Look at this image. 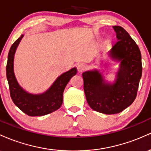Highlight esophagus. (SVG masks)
<instances>
[{
	"instance_id": "34e87169",
	"label": "esophagus",
	"mask_w": 151,
	"mask_h": 151,
	"mask_svg": "<svg viewBox=\"0 0 151 151\" xmlns=\"http://www.w3.org/2000/svg\"><path fill=\"white\" fill-rule=\"evenodd\" d=\"M77 69H78V70L79 73H82L86 69V65L83 63H80L78 65Z\"/></svg>"
}]
</instances>
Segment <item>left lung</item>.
I'll use <instances>...</instances> for the list:
<instances>
[{
	"label": "left lung",
	"mask_w": 151,
	"mask_h": 151,
	"mask_svg": "<svg viewBox=\"0 0 151 151\" xmlns=\"http://www.w3.org/2000/svg\"><path fill=\"white\" fill-rule=\"evenodd\" d=\"M117 42L108 56L118 63L114 81L106 80L98 69L83 73L84 92L89 106L104 114L121 113L135 99L142 76L141 54L138 45L121 26H113Z\"/></svg>",
	"instance_id": "1"
}]
</instances>
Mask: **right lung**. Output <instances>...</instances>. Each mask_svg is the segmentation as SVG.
<instances>
[{"label":"right lung","instance_id":"obj_1","mask_svg":"<svg viewBox=\"0 0 151 151\" xmlns=\"http://www.w3.org/2000/svg\"><path fill=\"white\" fill-rule=\"evenodd\" d=\"M24 34H22L12 45L8 56L6 76L10 93L15 105L30 116H41L57 111L61 106L63 94L71 78L77 73V68H72L55 79L45 92L31 93L23 88L17 81L14 73L15 53Z\"/></svg>","mask_w":151,"mask_h":151}]
</instances>
